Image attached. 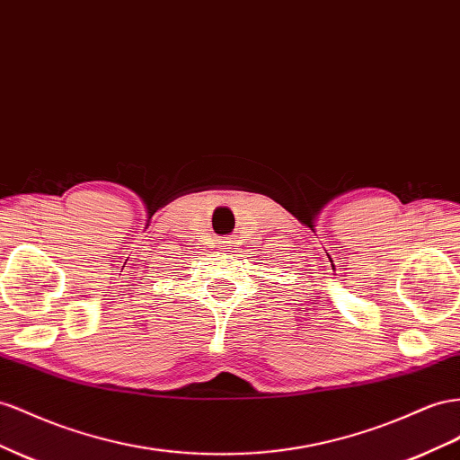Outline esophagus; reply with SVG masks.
<instances>
[{"mask_svg":"<svg viewBox=\"0 0 460 460\" xmlns=\"http://www.w3.org/2000/svg\"><path fill=\"white\" fill-rule=\"evenodd\" d=\"M228 243H232V242H228Z\"/></svg>","mask_w":460,"mask_h":460,"instance_id":"esophagus-1","label":"esophagus"}]
</instances>
